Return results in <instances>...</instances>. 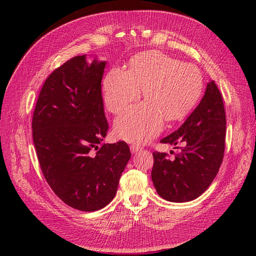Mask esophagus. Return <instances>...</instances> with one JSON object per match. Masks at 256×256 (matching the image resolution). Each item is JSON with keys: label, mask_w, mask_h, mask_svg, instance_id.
Wrapping results in <instances>:
<instances>
[{"label": "esophagus", "mask_w": 256, "mask_h": 256, "mask_svg": "<svg viewBox=\"0 0 256 256\" xmlns=\"http://www.w3.org/2000/svg\"><path fill=\"white\" fill-rule=\"evenodd\" d=\"M142 150V146L138 145V144H132V145L130 146V150H131V152H132V154H134V152H136L138 150Z\"/></svg>", "instance_id": "esophagus-1"}]
</instances>
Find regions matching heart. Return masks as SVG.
Segmentation results:
<instances>
[{"instance_id": "b5f03b06", "label": "heart", "mask_w": 256, "mask_h": 256, "mask_svg": "<svg viewBox=\"0 0 256 256\" xmlns=\"http://www.w3.org/2000/svg\"><path fill=\"white\" fill-rule=\"evenodd\" d=\"M146 102L131 106L115 120V132L130 142H146L157 136L164 120L182 118L196 104L203 88L200 69L191 63L160 52L138 54L129 70L112 68L104 81L108 110L118 114L141 97Z\"/></svg>"}]
</instances>
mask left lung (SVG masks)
Listing matches in <instances>:
<instances>
[{"instance_id": "obj_1", "label": "left lung", "mask_w": 256, "mask_h": 256, "mask_svg": "<svg viewBox=\"0 0 256 256\" xmlns=\"http://www.w3.org/2000/svg\"><path fill=\"white\" fill-rule=\"evenodd\" d=\"M226 118L223 99L214 81L182 127L161 143L182 144L173 160L154 152L152 180L158 194L170 202L184 203L198 198L218 174L226 148ZM176 148V147H175Z\"/></svg>"}]
</instances>
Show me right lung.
Masks as SVG:
<instances>
[{"instance_id":"1","label":"right lung","mask_w":256,"mask_h":256,"mask_svg":"<svg viewBox=\"0 0 256 256\" xmlns=\"http://www.w3.org/2000/svg\"><path fill=\"white\" fill-rule=\"evenodd\" d=\"M78 56L44 81L32 120L42 172L53 192L70 207L95 212L114 198L130 159L127 143L102 144L109 125L102 80L106 62Z\"/></svg>"}]
</instances>
